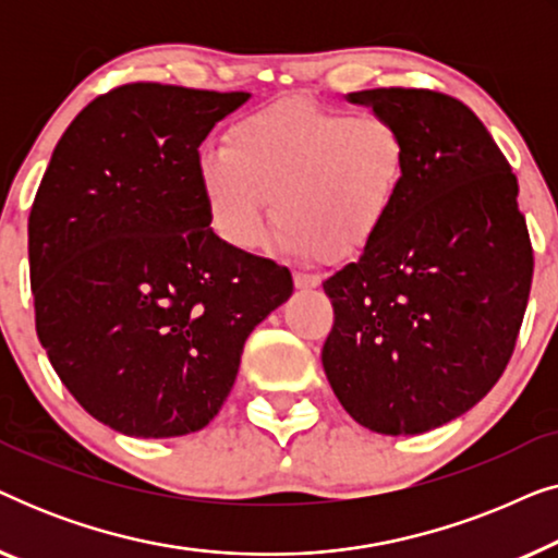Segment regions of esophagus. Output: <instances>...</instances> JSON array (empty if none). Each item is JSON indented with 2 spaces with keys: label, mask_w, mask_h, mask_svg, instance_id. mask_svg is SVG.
Masks as SVG:
<instances>
[{
  "label": "esophagus",
  "mask_w": 558,
  "mask_h": 558,
  "mask_svg": "<svg viewBox=\"0 0 558 558\" xmlns=\"http://www.w3.org/2000/svg\"><path fill=\"white\" fill-rule=\"evenodd\" d=\"M319 284H323V277H317V274H302V271L294 274L296 289H317Z\"/></svg>",
  "instance_id": "34e87169"
}]
</instances>
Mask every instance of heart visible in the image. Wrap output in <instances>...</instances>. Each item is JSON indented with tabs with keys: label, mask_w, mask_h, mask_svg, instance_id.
Wrapping results in <instances>:
<instances>
[{
	"label": "heart",
	"mask_w": 558,
	"mask_h": 558,
	"mask_svg": "<svg viewBox=\"0 0 558 558\" xmlns=\"http://www.w3.org/2000/svg\"><path fill=\"white\" fill-rule=\"evenodd\" d=\"M409 142L380 113L281 98L235 121L203 151L197 180L228 246L254 251L271 213L292 256L350 258L386 231L407 190Z\"/></svg>",
	"instance_id": "obj_1"
}]
</instances>
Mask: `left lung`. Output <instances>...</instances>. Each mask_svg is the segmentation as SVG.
Returning a JSON list of instances; mask_svg holds the SVG:
<instances>
[{
	"mask_svg": "<svg viewBox=\"0 0 558 558\" xmlns=\"http://www.w3.org/2000/svg\"><path fill=\"white\" fill-rule=\"evenodd\" d=\"M411 151L403 197L355 264L325 281V376L378 434H422L470 411L506 371L529 304L533 248L518 180L475 113L426 88L348 94Z\"/></svg>",
	"mask_w": 558,
	"mask_h": 558,
	"instance_id": "8db88e82",
	"label": "left lung"
}]
</instances>
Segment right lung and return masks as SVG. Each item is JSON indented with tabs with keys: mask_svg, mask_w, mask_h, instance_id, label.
I'll list each match as a JSON object with an SVG mask.
<instances>
[{
	"mask_svg": "<svg viewBox=\"0 0 558 558\" xmlns=\"http://www.w3.org/2000/svg\"><path fill=\"white\" fill-rule=\"evenodd\" d=\"M248 94L129 83L60 136L29 210L35 327L52 368L129 437L203 429L292 274L210 228L197 162Z\"/></svg>",
	"mask_w": 558,
	"mask_h": 558,
	"instance_id": "obj_1",
	"label": "right lung"
}]
</instances>
